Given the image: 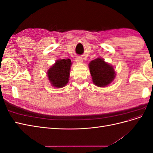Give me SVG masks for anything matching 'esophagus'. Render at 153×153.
<instances>
[{
    "label": "esophagus",
    "mask_w": 153,
    "mask_h": 153,
    "mask_svg": "<svg viewBox=\"0 0 153 153\" xmlns=\"http://www.w3.org/2000/svg\"><path fill=\"white\" fill-rule=\"evenodd\" d=\"M75 61L78 63H82L83 62V59L81 57H76L75 59Z\"/></svg>",
    "instance_id": "1"
}]
</instances>
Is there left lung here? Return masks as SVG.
Instances as JSON below:
<instances>
[{"label":"left lung","mask_w":153,"mask_h":153,"mask_svg":"<svg viewBox=\"0 0 153 153\" xmlns=\"http://www.w3.org/2000/svg\"><path fill=\"white\" fill-rule=\"evenodd\" d=\"M89 68L92 82L100 87H105L110 84L116 75L114 66L101 57L91 61Z\"/></svg>","instance_id":"8db88e82"}]
</instances>
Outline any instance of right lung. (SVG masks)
I'll list each match as a JSON object with an SVG mask.
<instances>
[{
    "label": "right lung",
    "instance_id": "right-lung-1",
    "mask_svg": "<svg viewBox=\"0 0 153 153\" xmlns=\"http://www.w3.org/2000/svg\"><path fill=\"white\" fill-rule=\"evenodd\" d=\"M72 62L69 59H58L47 71L51 85L56 88L65 87L69 82Z\"/></svg>",
    "mask_w": 153,
    "mask_h": 153
}]
</instances>
